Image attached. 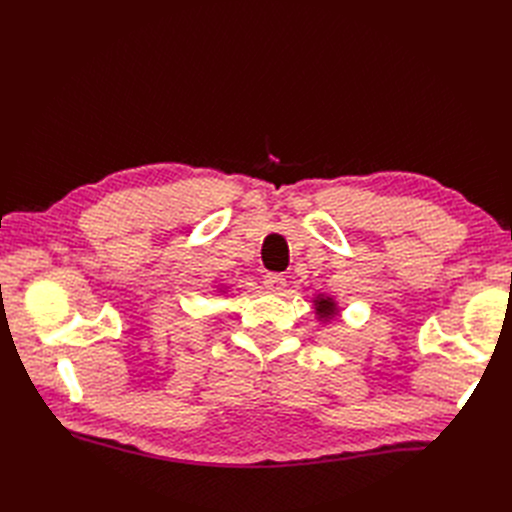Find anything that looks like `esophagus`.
Masks as SVG:
<instances>
[{
    "label": "esophagus",
    "mask_w": 512,
    "mask_h": 512,
    "mask_svg": "<svg viewBox=\"0 0 512 512\" xmlns=\"http://www.w3.org/2000/svg\"><path fill=\"white\" fill-rule=\"evenodd\" d=\"M265 288L273 294H282V290L286 288V277L284 275H277V273H269L265 277Z\"/></svg>",
    "instance_id": "34e87169"
}]
</instances>
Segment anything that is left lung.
Wrapping results in <instances>:
<instances>
[{
  "label": "left lung",
  "instance_id": "obj_1",
  "mask_svg": "<svg viewBox=\"0 0 512 512\" xmlns=\"http://www.w3.org/2000/svg\"><path fill=\"white\" fill-rule=\"evenodd\" d=\"M314 305H316V314L320 320H331L335 314H337V305L331 297H316L314 299Z\"/></svg>",
  "mask_w": 512,
  "mask_h": 512
}]
</instances>
